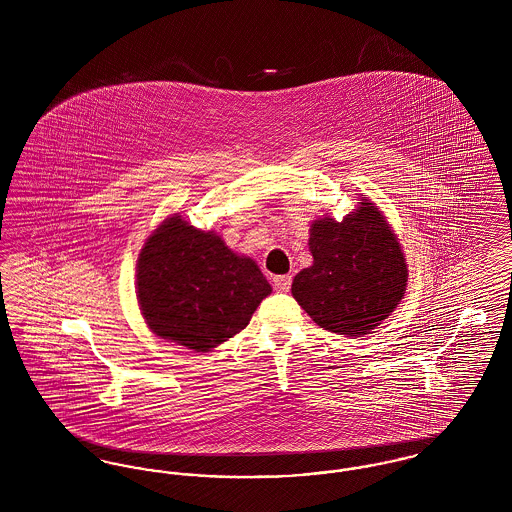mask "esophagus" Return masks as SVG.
I'll use <instances>...</instances> for the list:
<instances>
[{
    "label": "esophagus",
    "mask_w": 512,
    "mask_h": 512,
    "mask_svg": "<svg viewBox=\"0 0 512 512\" xmlns=\"http://www.w3.org/2000/svg\"><path fill=\"white\" fill-rule=\"evenodd\" d=\"M272 286H274L276 292H290V288H292V276H288V274L274 276V278H272Z\"/></svg>",
    "instance_id": "esophagus-1"
}]
</instances>
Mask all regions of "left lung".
I'll return each mask as SVG.
<instances>
[{
	"instance_id": "obj_1",
	"label": "left lung",
	"mask_w": 512,
	"mask_h": 512,
	"mask_svg": "<svg viewBox=\"0 0 512 512\" xmlns=\"http://www.w3.org/2000/svg\"><path fill=\"white\" fill-rule=\"evenodd\" d=\"M313 267L293 278L292 293L320 328L349 338L363 336L399 305L407 265L397 238L368 199L338 222L311 226Z\"/></svg>"
}]
</instances>
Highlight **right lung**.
<instances>
[{"mask_svg": "<svg viewBox=\"0 0 512 512\" xmlns=\"http://www.w3.org/2000/svg\"><path fill=\"white\" fill-rule=\"evenodd\" d=\"M136 278L147 326L194 351H209L244 330L272 292L255 261L178 215L147 238Z\"/></svg>", "mask_w": 512, "mask_h": 512, "instance_id": "add662e5", "label": "right lung"}]
</instances>
